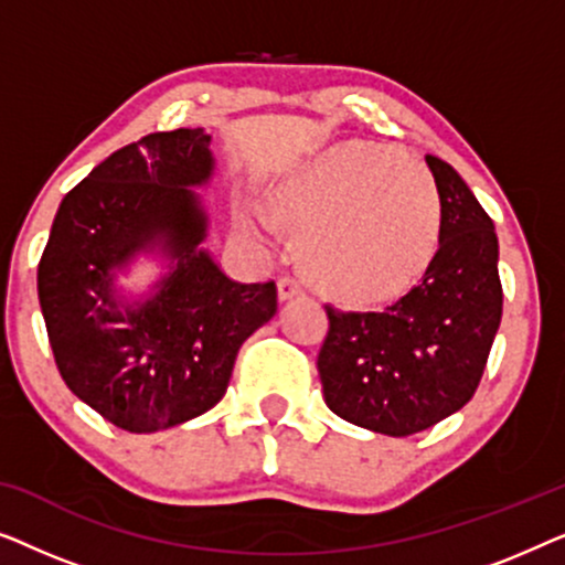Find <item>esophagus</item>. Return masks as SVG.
<instances>
[{
  "mask_svg": "<svg viewBox=\"0 0 565 565\" xmlns=\"http://www.w3.org/2000/svg\"><path fill=\"white\" fill-rule=\"evenodd\" d=\"M300 292H303V285H300L296 277H280V280H277V298L280 300H290L300 296Z\"/></svg>",
  "mask_w": 565,
  "mask_h": 565,
  "instance_id": "1",
  "label": "esophagus"
}]
</instances>
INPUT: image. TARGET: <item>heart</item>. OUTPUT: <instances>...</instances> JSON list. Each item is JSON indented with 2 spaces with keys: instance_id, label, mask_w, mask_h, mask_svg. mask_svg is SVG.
<instances>
[{
  "instance_id": "b5f03b06",
  "label": "heart",
  "mask_w": 565,
  "mask_h": 565,
  "mask_svg": "<svg viewBox=\"0 0 565 565\" xmlns=\"http://www.w3.org/2000/svg\"><path fill=\"white\" fill-rule=\"evenodd\" d=\"M277 213L298 231L311 280L344 298H383L424 273L443 234V195L429 169L377 143H334L280 177ZM238 223L269 242L273 221L244 203Z\"/></svg>"
}]
</instances>
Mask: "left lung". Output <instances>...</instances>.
<instances>
[{"mask_svg":"<svg viewBox=\"0 0 565 565\" xmlns=\"http://www.w3.org/2000/svg\"><path fill=\"white\" fill-rule=\"evenodd\" d=\"M443 195V234L427 273L383 311L327 306L323 401L344 422L408 437L460 412L501 323L499 238L466 180L427 157Z\"/></svg>","mask_w":565,"mask_h":565,"instance_id":"8db88e82","label":"left lung"}]
</instances>
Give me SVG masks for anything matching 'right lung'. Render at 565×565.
<instances>
[{
    "mask_svg": "<svg viewBox=\"0 0 565 565\" xmlns=\"http://www.w3.org/2000/svg\"><path fill=\"white\" fill-rule=\"evenodd\" d=\"M215 177L205 128L151 134L97 164L53 218L38 300L58 373L115 427L151 435L211 412L275 282H236L205 249ZM151 260L146 289L127 277Z\"/></svg>",
    "mask_w": 565,
    "mask_h": 565,
    "instance_id": "add662e5",
    "label": "right lung"
}]
</instances>
